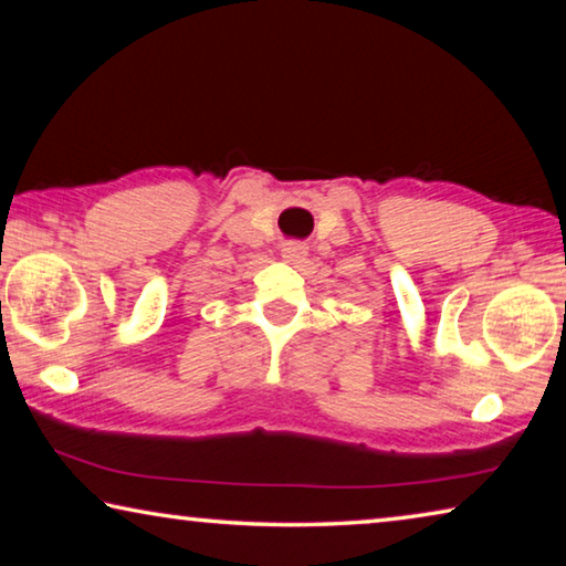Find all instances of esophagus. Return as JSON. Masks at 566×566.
<instances>
[{
    "instance_id": "1",
    "label": "esophagus",
    "mask_w": 566,
    "mask_h": 566,
    "mask_svg": "<svg viewBox=\"0 0 566 566\" xmlns=\"http://www.w3.org/2000/svg\"><path fill=\"white\" fill-rule=\"evenodd\" d=\"M306 254H310V249H306L304 242H286L282 247V256L292 264H302L306 260Z\"/></svg>"
}]
</instances>
